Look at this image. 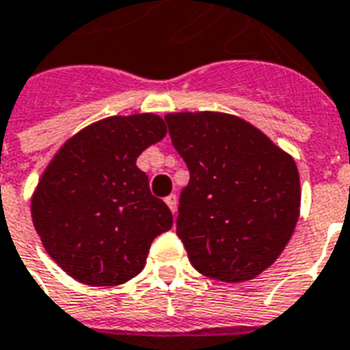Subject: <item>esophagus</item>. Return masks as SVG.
Masks as SVG:
<instances>
[{"label":"esophagus","instance_id":"obj_1","mask_svg":"<svg viewBox=\"0 0 350 350\" xmlns=\"http://www.w3.org/2000/svg\"><path fill=\"white\" fill-rule=\"evenodd\" d=\"M165 202H167V206L170 208V211H172V213H176V211H178V196L168 195L167 198H165Z\"/></svg>","mask_w":350,"mask_h":350}]
</instances>
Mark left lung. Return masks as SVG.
<instances>
[{"label":"left lung","mask_w":350,"mask_h":350,"mask_svg":"<svg viewBox=\"0 0 350 350\" xmlns=\"http://www.w3.org/2000/svg\"><path fill=\"white\" fill-rule=\"evenodd\" d=\"M187 163L176 234L198 273L247 282L278 260L300 215L299 168L261 129L219 111L165 115Z\"/></svg>","instance_id":"1"}]
</instances>
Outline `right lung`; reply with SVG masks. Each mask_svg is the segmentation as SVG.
Masks as SVG:
<instances>
[{"mask_svg": "<svg viewBox=\"0 0 350 350\" xmlns=\"http://www.w3.org/2000/svg\"><path fill=\"white\" fill-rule=\"evenodd\" d=\"M167 135L159 115L107 116L72 135L44 168L31 217L46 252L74 280L126 284L141 273L172 213L137 157Z\"/></svg>", "mask_w": 350, "mask_h": 350, "instance_id": "1", "label": "right lung"}]
</instances>
